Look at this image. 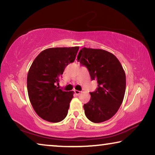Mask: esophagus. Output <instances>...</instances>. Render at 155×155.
<instances>
[{"label":"esophagus","instance_id":"esophagus-1","mask_svg":"<svg viewBox=\"0 0 155 155\" xmlns=\"http://www.w3.org/2000/svg\"><path fill=\"white\" fill-rule=\"evenodd\" d=\"M81 91H78V90H74V93L77 94V95H79V94H81Z\"/></svg>","mask_w":155,"mask_h":155}]
</instances>
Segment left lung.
I'll use <instances>...</instances> for the list:
<instances>
[{
  "mask_svg": "<svg viewBox=\"0 0 155 155\" xmlns=\"http://www.w3.org/2000/svg\"><path fill=\"white\" fill-rule=\"evenodd\" d=\"M77 60L89 70L98 88L90 92L91 98L83 105L86 117L94 123L103 122L114 116L122 103L126 90V74L114 54L102 49L84 47Z\"/></svg>",
  "mask_w": 155,
  "mask_h": 155,
  "instance_id": "1",
  "label": "left lung"
}]
</instances>
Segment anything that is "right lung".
Returning <instances> with one entry per match:
<instances>
[{"label": "right lung", "instance_id": "1", "mask_svg": "<svg viewBox=\"0 0 155 155\" xmlns=\"http://www.w3.org/2000/svg\"><path fill=\"white\" fill-rule=\"evenodd\" d=\"M79 47L44 50L34 59L27 75V91L36 114L50 122L62 121L68 114L74 91L61 90L56 84L65 67L74 62Z\"/></svg>", "mask_w": 155, "mask_h": 155}]
</instances>
